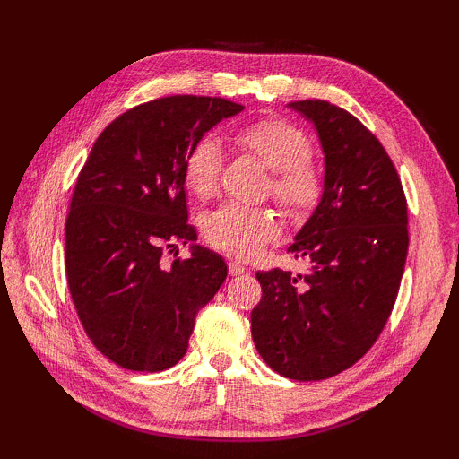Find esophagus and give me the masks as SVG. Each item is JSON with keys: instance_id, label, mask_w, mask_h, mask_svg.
I'll return each instance as SVG.
<instances>
[{"instance_id": "1", "label": "esophagus", "mask_w": 459, "mask_h": 459, "mask_svg": "<svg viewBox=\"0 0 459 459\" xmlns=\"http://www.w3.org/2000/svg\"><path fill=\"white\" fill-rule=\"evenodd\" d=\"M245 272H247V266L242 264V262H238V260L229 262V274L230 276H240V274H245Z\"/></svg>"}]
</instances>
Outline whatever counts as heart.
<instances>
[{
    "mask_svg": "<svg viewBox=\"0 0 459 459\" xmlns=\"http://www.w3.org/2000/svg\"><path fill=\"white\" fill-rule=\"evenodd\" d=\"M235 140L242 150L272 171V197L290 212H306L324 191V173L307 155V135L294 124L280 118L242 126ZM222 169V150L214 135H203L193 143L185 160V179L199 197L217 191ZM204 235L221 250L247 258L278 235V222L268 211L245 209L238 204L212 212L204 222Z\"/></svg>",
    "mask_w": 459,
    "mask_h": 459,
    "instance_id": "b5f03b06",
    "label": "heart"
}]
</instances>
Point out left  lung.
<instances>
[{"instance_id": "1", "label": "left lung", "mask_w": 459, "mask_h": 459, "mask_svg": "<svg viewBox=\"0 0 459 459\" xmlns=\"http://www.w3.org/2000/svg\"><path fill=\"white\" fill-rule=\"evenodd\" d=\"M288 108L314 124L324 191L288 248L309 272H258L250 329L276 373L324 380L355 365L386 325L406 264L408 211L391 158L353 114L325 100Z\"/></svg>"}]
</instances>
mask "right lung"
<instances>
[{
  "instance_id": "obj_1",
  "label": "right lung",
  "mask_w": 459,
  "mask_h": 459,
  "mask_svg": "<svg viewBox=\"0 0 459 459\" xmlns=\"http://www.w3.org/2000/svg\"><path fill=\"white\" fill-rule=\"evenodd\" d=\"M245 106L168 96L124 112L94 142L65 227L66 281L94 347L112 363L160 373L187 353L199 309L227 278L187 222L185 160L212 126ZM189 244L192 256L162 260Z\"/></svg>"
}]
</instances>
